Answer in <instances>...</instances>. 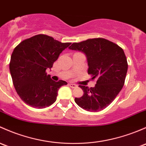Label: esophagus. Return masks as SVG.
Returning <instances> with one entry per match:
<instances>
[{
    "mask_svg": "<svg viewBox=\"0 0 146 146\" xmlns=\"http://www.w3.org/2000/svg\"><path fill=\"white\" fill-rule=\"evenodd\" d=\"M69 86H70L71 88H76L77 87V85L76 84H73V83H69Z\"/></svg>",
    "mask_w": 146,
    "mask_h": 146,
    "instance_id": "1",
    "label": "esophagus"
}]
</instances>
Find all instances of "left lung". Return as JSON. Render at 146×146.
I'll return each mask as SVG.
<instances>
[{
  "instance_id": "left-lung-1",
  "label": "left lung",
  "mask_w": 146,
  "mask_h": 146,
  "mask_svg": "<svg viewBox=\"0 0 146 146\" xmlns=\"http://www.w3.org/2000/svg\"><path fill=\"white\" fill-rule=\"evenodd\" d=\"M86 55L88 74L96 78L94 87L79 85L84 94L76 98L80 108L98 112L109 106L123 87L128 64L123 50L114 42L101 38L74 42L68 47Z\"/></svg>"
}]
</instances>
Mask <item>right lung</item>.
<instances>
[{"mask_svg": "<svg viewBox=\"0 0 146 146\" xmlns=\"http://www.w3.org/2000/svg\"><path fill=\"white\" fill-rule=\"evenodd\" d=\"M70 44L39 34L24 40L15 47L10 71L17 93L25 104L44 108L56 101L58 90L67 82L52 80L46 70L52 67L59 54Z\"/></svg>", "mask_w": 146, "mask_h": 146, "instance_id": "obj_1", "label": "right lung"}]
</instances>
